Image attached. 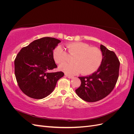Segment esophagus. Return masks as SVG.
<instances>
[{
    "label": "esophagus",
    "instance_id": "esophagus-1",
    "mask_svg": "<svg viewBox=\"0 0 134 134\" xmlns=\"http://www.w3.org/2000/svg\"><path fill=\"white\" fill-rule=\"evenodd\" d=\"M65 76L67 77V78H69V79H72V78H74L73 76H70V75H67V74H65Z\"/></svg>",
    "mask_w": 134,
    "mask_h": 134
}]
</instances>
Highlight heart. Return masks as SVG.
<instances>
[{"label": "heart", "instance_id": "b5f03b06", "mask_svg": "<svg viewBox=\"0 0 134 134\" xmlns=\"http://www.w3.org/2000/svg\"><path fill=\"white\" fill-rule=\"evenodd\" d=\"M68 53L75 55L72 64L64 63L59 66V70L68 75H73L79 72L90 75L98 69L102 62L103 55L97 47H90L88 44L81 42L68 43L66 45ZM55 62L60 64L66 60L67 54L62 47L57 46L52 52Z\"/></svg>", "mask_w": 134, "mask_h": 134}]
</instances>
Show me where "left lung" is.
I'll use <instances>...</instances> for the list:
<instances>
[{
	"instance_id": "1",
	"label": "left lung",
	"mask_w": 134,
	"mask_h": 134,
	"mask_svg": "<svg viewBox=\"0 0 134 134\" xmlns=\"http://www.w3.org/2000/svg\"><path fill=\"white\" fill-rule=\"evenodd\" d=\"M103 59L97 71L87 76L79 77L80 86L75 92L80 98L94 102L104 98L114 88L119 78L120 62L115 53L101 44Z\"/></svg>"
}]
</instances>
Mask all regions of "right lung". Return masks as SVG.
Returning <instances> with one entry per match:
<instances>
[{
  "mask_svg": "<svg viewBox=\"0 0 134 134\" xmlns=\"http://www.w3.org/2000/svg\"><path fill=\"white\" fill-rule=\"evenodd\" d=\"M60 40L46 37L23 47L14 60L15 75L19 87L27 96L40 99L54 91L62 71L49 72L57 68L52 55Z\"/></svg>",
  "mask_w": 134,
  "mask_h": 134,
  "instance_id": "add662e5",
  "label": "right lung"
}]
</instances>
